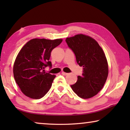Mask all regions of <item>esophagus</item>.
<instances>
[{"instance_id":"34e87169","label":"esophagus","mask_w":130,"mask_h":130,"mask_svg":"<svg viewBox=\"0 0 130 130\" xmlns=\"http://www.w3.org/2000/svg\"><path fill=\"white\" fill-rule=\"evenodd\" d=\"M61 74H63V75H64V76H66V75H67V74H68V73H66V72H62Z\"/></svg>"}]
</instances>
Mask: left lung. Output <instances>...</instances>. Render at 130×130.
<instances>
[{
    "label": "left lung",
    "mask_w": 130,
    "mask_h": 130,
    "mask_svg": "<svg viewBox=\"0 0 130 130\" xmlns=\"http://www.w3.org/2000/svg\"><path fill=\"white\" fill-rule=\"evenodd\" d=\"M66 42L78 64L83 67L82 75L77 76L71 88L82 98L94 96L102 89L108 74V62L102 48L94 39L83 34L67 38Z\"/></svg>",
    "instance_id": "left-lung-1"
}]
</instances>
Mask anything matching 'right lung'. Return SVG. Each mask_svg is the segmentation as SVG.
<instances>
[{
	"label": "right lung",
	"mask_w": 130,
	"mask_h": 130,
	"mask_svg": "<svg viewBox=\"0 0 130 130\" xmlns=\"http://www.w3.org/2000/svg\"><path fill=\"white\" fill-rule=\"evenodd\" d=\"M62 41L32 39L19 51L13 65V76L16 83L26 96L40 99L50 89L56 75L46 73L44 69L52 67L49 61L51 52Z\"/></svg>",
	"instance_id": "right-lung-1"
}]
</instances>
